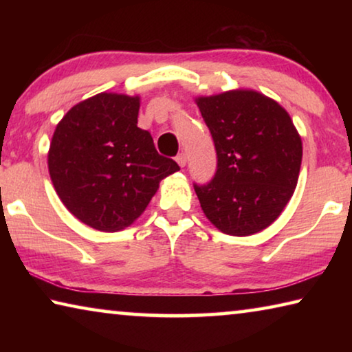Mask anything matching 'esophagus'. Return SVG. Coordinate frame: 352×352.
Listing matches in <instances>:
<instances>
[{
	"instance_id": "1",
	"label": "esophagus",
	"mask_w": 352,
	"mask_h": 352,
	"mask_svg": "<svg viewBox=\"0 0 352 352\" xmlns=\"http://www.w3.org/2000/svg\"><path fill=\"white\" fill-rule=\"evenodd\" d=\"M175 160H177V163L180 164V168H184V166H186V163H188V158H186V153L184 152H182V153H178L177 157H175Z\"/></svg>"
}]
</instances>
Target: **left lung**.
I'll return each mask as SVG.
<instances>
[{
	"label": "left lung",
	"instance_id": "8db88e82",
	"mask_svg": "<svg viewBox=\"0 0 352 352\" xmlns=\"http://www.w3.org/2000/svg\"><path fill=\"white\" fill-rule=\"evenodd\" d=\"M217 169L210 183H194L205 216L222 233L250 236L275 222L300 175L302 146L289 113L258 91L199 98Z\"/></svg>",
	"mask_w": 352,
	"mask_h": 352
}]
</instances>
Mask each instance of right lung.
<instances>
[{"mask_svg": "<svg viewBox=\"0 0 352 352\" xmlns=\"http://www.w3.org/2000/svg\"><path fill=\"white\" fill-rule=\"evenodd\" d=\"M140 98L100 93L74 105L56 127L47 168L56 192L80 222L99 231L129 226L158 183L180 170L138 124Z\"/></svg>", "mask_w": 352, "mask_h": 352, "instance_id": "right-lung-1", "label": "right lung"}]
</instances>
